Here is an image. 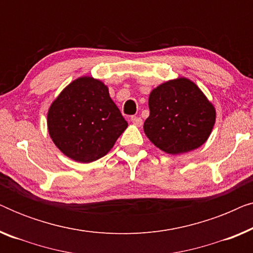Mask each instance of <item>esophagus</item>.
Wrapping results in <instances>:
<instances>
[{"label":"esophagus","instance_id":"obj_1","mask_svg":"<svg viewBox=\"0 0 253 253\" xmlns=\"http://www.w3.org/2000/svg\"><path fill=\"white\" fill-rule=\"evenodd\" d=\"M131 122H132V124H134L136 126H141V124H143V120L138 116H132L131 117Z\"/></svg>","mask_w":253,"mask_h":253}]
</instances>
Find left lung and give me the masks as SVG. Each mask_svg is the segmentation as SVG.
<instances>
[{
  "instance_id": "8db88e82",
  "label": "left lung",
  "mask_w": 253,
  "mask_h": 253,
  "mask_svg": "<svg viewBox=\"0 0 253 253\" xmlns=\"http://www.w3.org/2000/svg\"><path fill=\"white\" fill-rule=\"evenodd\" d=\"M148 108L145 134L152 144L172 155L202 146L215 123V107L186 77L170 79L152 89Z\"/></svg>"
}]
</instances>
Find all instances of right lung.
Returning <instances> with one entry per match:
<instances>
[{
  "mask_svg": "<svg viewBox=\"0 0 253 253\" xmlns=\"http://www.w3.org/2000/svg\"><path fill=\"white\" fill-rule=\"evenodd\" d=\"M49 136L65 157L82 164L105 157L127 127L105 83L82 76L65 86L48 109Z\"/></svg>",
  "mask_w": 253,
  "mask_h": 253,
  "instance_id": "1",
  "label": "right lung"
}]
</instances>
